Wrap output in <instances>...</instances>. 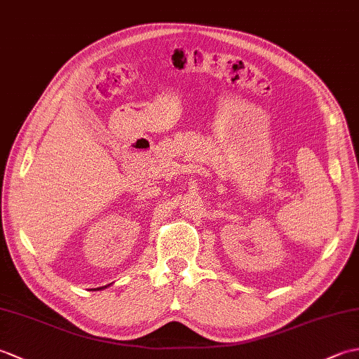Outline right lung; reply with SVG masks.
Wrapping results in <instances>:
<instances>
[{
	"label": "right lung",
	"mask_w": 359,
	"mask_h": 359,
	"mask_svg": "<svg viewBox=\"0 0 359 359\" xmlns=\"http://www.w3.org/2000/svg\"><path fill=\"white\" fill-rule=\"evenodd\" d=\"M106 287V285H104ZM104 287H100V288H97V290H102V288H104Z\"/></svg>",
	"instance_id": "right-lung-1"
}]
</instances>
